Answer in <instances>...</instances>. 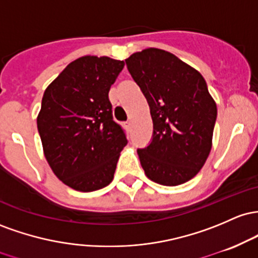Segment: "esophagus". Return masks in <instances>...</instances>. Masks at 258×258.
<instances>
[{"label":"esophagus","mask_w":258,"mask_h":258,"mask_svg":"<svg viewBox=\"0 0 258 258\" xmlns=\"http://www.w3.org/2000/svg\"><path fill=\"white\" fill-rule=\"evenodd\" d=\"M125 125L128 126V128H130V125H132V120H128V121H126V123H125Z\"/></svg>","instance_id":"1"}]
</instances>
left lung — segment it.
I'll use <instances>...</instances> for the list:
<instances>
[{
    "label": "left lung",
    "instance_id": "obj_1",
    "mask_svg": "<svg viewBox=\"0 0 258 258\" xmlns=\"http://www.w3.org/2000/svg\"><path fill=\"white\" fill-rule=\"evenodd\" d=\"M153 121L152 141L138 150L145 174L175 186L192 179L212 149L217 105L200 72L170 52L146 48L125 59Z\"/></svg>",
    "mask_w": 258,
    "mask_h": 258
}]
</instances>
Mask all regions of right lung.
Listing matches in <instances>:
<instances>
[{
    "label": "right lung",
    "instance_id": "right-lung-1",
    "mask_svg": "<svg viewBox=\"0 0 258 258\" xmlns=\"http://www.w3.org/2000/svg\"><path fill=\"white\" fill-rule=\"evenodd\" d=\"M123 60L83 56L46 88L37 130L43 155L62 183L90 192L113 180L128 140L112 117L108 92Z\"/></svg>",
    "mask_w": 258,
    "mask_h": 258
}]
</instances>
